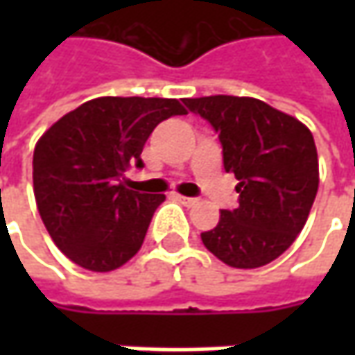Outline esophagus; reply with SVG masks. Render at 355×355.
<instances>
[{"label":"esophagus","instance_id":"34e87169","mask_svg":"<svg viewBox=\"0 0 355 355\" xmlns=\"http://www.w3.org/2000/svg\"><path fill=\"white\" fill-rule=\"evenodd\" d=\"M175 199H178L180 203H184L185 207H193L196 203H199L198 198H185V196H175Z\"/></svg>","mask_w":355,"mask_h":355}]
</instances>
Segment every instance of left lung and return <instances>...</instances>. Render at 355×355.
Returning a JSON list of instances; mask_svg holds the SVG:
<instances>
[{"mask_svg": "<svg viewBox=\"0 0 355 355\" xmlns=\"http://www.w3.org/2000/svg\"><path fill=\"white\" fill-rule=\"evenodd\" d=\"M184 104L219 134L225 171L239 180L237 209L221 211L201 241L235 268L268 265L294 243L318 191L312 132L296 118L249 96H201Z\"/></svg>", "mask_w": 355, "mask_h": 355, "instance_id": "1", "label": "left lung"}]
</instances>
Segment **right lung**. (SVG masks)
<instances>
[{
  "mask_svg": "<svg viewBox=\"0 0 355 355\" xmlns=\"http://www.w3.org/2000/svg\"><path fill=\"white\" fill-rule=\"evenodd\" d=\"M185 114L175 98L101 96L64 114L33 152V191L49 235L75 265L114 270L140 251L164 193L124 185L159 122Z\"/></svg>",
  "mask_w": 355,
  "mask_h": 355,
  "instance_id": "1",
  "label": "right lung"
}]
</instances>
